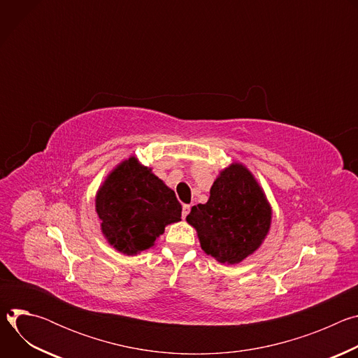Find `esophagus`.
Here are the masks:
<instances>
[{"label":"esophagus","instance_id":"1","mask_svg":"<svg viewBox=\"0 0 358 358\" xmlns=\"http://www.w3.org/2000/svg\"><path fill=\"white\" fill-rule=\"evenodd\" d=\"M189 211H191V207L189 206H184L182 207V218H185L189 214Z\"/></svg>","mask_w":358,"mask_h":358}]
</instances>
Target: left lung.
<instances>
[{"mask_svg": "<svg viewBox=\"0 0 358 358\" xmlns=\"http://www.w3.org/2000/svg\"><path fill=\"white\" fill-rule=\"evenodd\" d=\"M207 203L187 215L201 248L221 264L234 265L259 248L271 227L269 203L253 176L231 164L215 180Z\"/></svg>", "mask_w": 358, "mask_h": 358, "instance_id": "left-lung-1", "label": "left lung"}]
</instances>
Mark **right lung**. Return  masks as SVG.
<instances>
[{
    "mask_svg": "<svg viewBox=\"0 0 358 358\" xmlns=\"http://www.w3.org/2000/svg\"><path fill=\"white\" fill-rule=\"evenodd\" d=\"M96 211L108 241L136 255L155 246L166 225L181 221L182 207L173 189L131 157L99 189Z\"/></svg>",
    "mask_w": 358,
    "mask_h": 358,
    "instance_id": "add662e5",
    "label": "right lung"
}]
</instances>
